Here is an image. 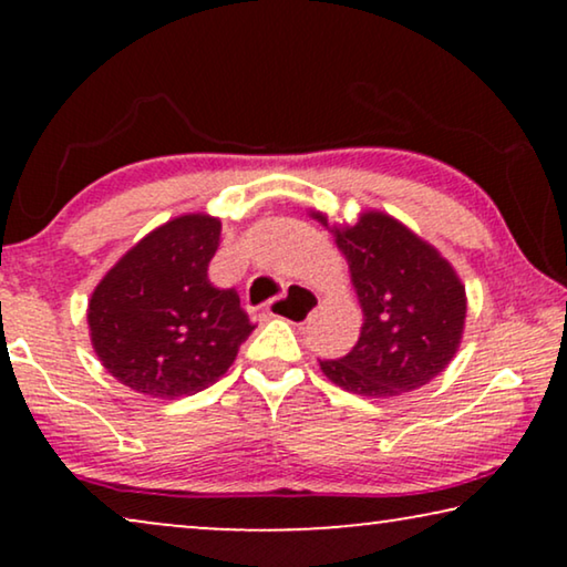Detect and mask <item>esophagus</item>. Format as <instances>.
I'll return each instance as SVG.
<instances>
[{
	"mask_svg": "<svg viewBox=\"0 0 567 567\" xmlns=\"http://www.w3.org/2000/svg\"><path fill=\"white\" fill-rule=\"evenodd\" d=\"M317 305H320V297L307 286L291 284L281 297L268 301V315L278 317V320H289V322H305L309 320V315L315 312Z\"/></svg>",
	"mask_w": 567,
	"mask_h": 567,
	"instance_id": "esophagus-1",
	"label": "esophagus"
}]
</instances>
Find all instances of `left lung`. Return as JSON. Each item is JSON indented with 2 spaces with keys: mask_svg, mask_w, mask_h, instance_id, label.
Returning <instances> with one entry per match:
<instances>
[{
  "mask_svg": "<svg viewBox=\"0 0 567 567\" xmlns=\"http://www.w3.org/2000/svg\"><path fill=\"white\" fill-rule=\"evenodd\" d=\"M312 216L346 255L363 312L359 343L320 361L324 377L363 398L421 390L462 343L467 293L452 262L390 214L363 212L353 224Z\"/></svg>",
  "mask_w": 567,
  "mask_h": 567,
  "instance_id": "obj_1",
  "label": "left lung"
}]
</instances>
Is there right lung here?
Instances as JSON below:
<instances>
[{"label":"right lung","mask_w":567,"mask_h":567,"mask_svg":"<svg viewBox=\"0 0 567 567\" xmlns=\"http://www.w3.org/2000/svg\"><path fill=\"white\" fill-rule=\"evenodd\" d=\"M219 237L214 216H177L138 239L95 286L90 340L121 384L175 400L227 374L255 324L235 289L208 281Z\"/></svg>","instance_id":"obj_1"}]
</instances>
